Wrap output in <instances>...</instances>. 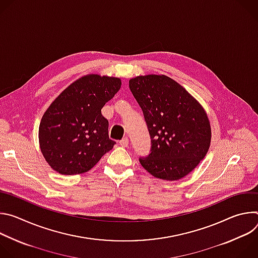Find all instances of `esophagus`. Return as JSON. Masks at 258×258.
Segmentation results:
<instances>
[{"mask_svg":"<svg viewBox=\"0 0 258 258\" xmlns=\"http://www.w3.org/2000/svg\"><path fill=\"white\" fill-rule=\"evenodd\" d=\"M119 144H120V146H122V147H127L128 146V139L125 137V138H123L120 142H119Z\"/></svg>","mask_w":258,"mask_h":258,"instance_id":"1","label":"esophagus"}]
</instances>
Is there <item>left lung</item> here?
Here are the masks:
<instances>
[{
  "label": "left lung",
  "mask_w": 258,
  "mask_h": 258,
  "mask_svg": "<svg viewBox=\"0 0 258 258\" xmlns=\"http://www.w3.org/2000/svg\"><path fill=\"white\" fill-rule=\"evenodd\" d=\"M130 89L151 137V153L140 158L142 166L165 180L189 174L205 157L211 142L210 122L202 105L163 75L131 79Z\"/></svg>",
  "instance_id": "obj_1"
}]
</instances>
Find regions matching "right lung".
Wrapping results in <instances>:
<instances>
[{
  "label": "right lung",
  "mask_w": 258,
  "mask_h": 258,
  "mask_svg": "<svg viewBox=\"0 0 258 258\" xmlns=\"http://www.w3.org/2000/svg\"><path fill=\"white\" fill-rule=\"evenodd\" d=\"M118 78L88 75L69 85L49 106L39 127L41 152L64 175L94 167L113 148L101 109L119 91Z\"/></svg>",
  "instance_id": "1"
}]
</instances>
